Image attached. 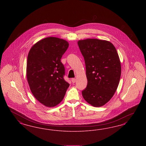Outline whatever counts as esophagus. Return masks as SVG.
I'll use <instances>...</instances> for the list:
<instances>
[{
	"label": "esophagus",
	"instance_id": "esophagus-1",
	"mask_svg": "<svg viewBox=\"0 0 146 146\" xmlns=\"http://www.w3.org/2000/svg\"><path fill=\"white\" fill-rule=\"evenodd\" d=\"M71 81H72V82L73 83H75V82H76V79L75 78H72V80H71Z\"/></svg>",
	"mask_w": 146,
	"mask_h": 146
}]
</instances>
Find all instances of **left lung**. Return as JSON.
<instances>
[{"mask_svg":"<svg viewBox=\"0 0 146 146\" xmlns=\"http://www.w3.org/2000/svg\"><path fill=\"white\" fill-rule=\"evenodd\" d=\"M84 57L87 87L82 90L84 100L95 107L104 106L113 96L119 82L121 65L114 45L98 39L78 42Z\"/></svg>","mask_w":146,"mask_h":146,"instance_id":"obj_1","label":"left lung"}]
</instances>
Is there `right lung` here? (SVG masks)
<instances>
[{"label": "right lung", "mask_w": 146, "mask_h": 146, "mask_svg": "<svg viewBox=\"0 0 146 146\" xmlns=\"http://www.w3.org/2000/svg\"><path fill=\"white\" fill-rule=\"evenodd\" d=\"M68 45L65 40L49 37L37 42L28 53L27 81L34 97L45 106L62 102L70 86L64 78L65 70L61 62Z\"/></svg>", "instance_id": "1"}]
</instances>
